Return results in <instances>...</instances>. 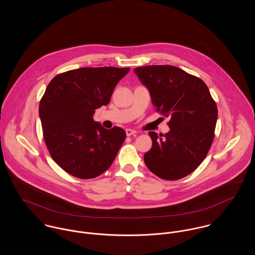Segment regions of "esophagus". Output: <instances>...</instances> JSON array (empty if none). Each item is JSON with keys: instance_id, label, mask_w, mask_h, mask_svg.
<instances>
[{"instance_id": "34e87169", "label": "esophagus", "mask_w": 255, "mask_h": 255, "mask_svg": "<svg viewBox=\"0 0 255 255\" xmlns=\"http://www.w3.org/2000/svg\"><path fill=\"white\" fill-rule=\"evenodd\" d=\"M126 133H127L128 136H130V135H132V134H135L136 131L133 130V129H130V128H127V129H126Z\"/></svg>"}]
</instances>
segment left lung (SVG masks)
<instances>
[{
  "instance_id": "1",
  "label": "left lung",
  "mask_w": 255,
  "mask_h": 255,
  "mask_svg": "<svg viewBox=\"0 0 255 255\" xmlns=\"http://www.w3.org/2000/svg\"><path fill=\"white\" fill-rule=\"evenodd\" d=\"M134 73L149 90L157 112L170 118V131H149L147 168L176 181L191 174L205 159L214 139L218 110L205 82L174 66H146Z\"/></svg>"
}]
</instances>
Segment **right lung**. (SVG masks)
Here are the masks:
<instances>
[{
  "instance_id": "obj_1",
  "label": "right lung",
  "mask_w": 255,
  "mask_h": 255,
  "mask_svg": "<svg viewBox=\"0 0 255 255\" xmlns=\"http://www.w3.org/2000/svg\"><path fill=\"white\" fill-rule=\"evenodd\" d=\"M129 68H80L56 75L39 104L43 137L53 160L78 179L108 170L126 139L118 127L94 122L95 110L109 104L118 82Z\"/></svg>"
}]
</instances>
